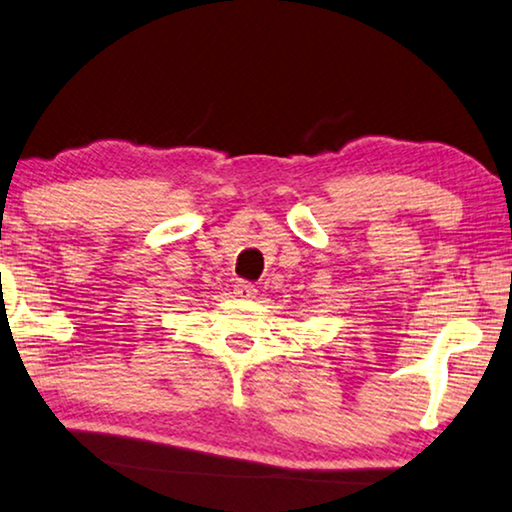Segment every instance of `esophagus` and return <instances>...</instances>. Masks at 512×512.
<instances>
[{"label":"esophagus","instance_id":"esophagus-1","mask_svg":"<svg viewBox=\"0 0 512 512\" xmlns=\"http://www.w3.org/2000/svg\"><path fill=\"white\" fill-rule=\"evenodd\" d=\"M235 295H238V297H254L256 295V286L251 281L238 279V281H235Z\"/></svg>","mask_w":512,"mask_h":512}]
</instances>
